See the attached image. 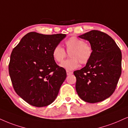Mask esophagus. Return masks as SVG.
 <instances>
[{"mask_svg": "<svg viewBox=\"0 0 128 128\" xmlns=\"http://www.w3.org/2000/svg\"><path fill=\"white\" fill-rule=\"evenodd\" d=\"M66 72H67V75H71V74H72L73 73L72 72H70V71H68V70L66 71Z\"/></svg>", "mask_w": 128, "mask_h": 128, "instance_id": "obj_1", "label": "esophagus"}]
</instances>
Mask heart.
<instances>
[{
  "label": "heart",
  "instance_id": "obj_1",
  "mask_svg": "<svg viewBox=\"0 0 128 128\" xmlns=\"http://www.w3.org/2000/svg\"><path fill=\"white\" fill-rule=\"evenodd\" d=\"M66 49L71 58L63 61L60 66L68 71L75 70L79 67L80 62L86 64L89 62L92 55V48L84 40L76 37H72L66 42ZM52 56L56 62H60L66 57V50L60 44H57L52 50Z\"/></svg>",
  "mask_w": 128,
  "mask_h": 128
}]
</instances>
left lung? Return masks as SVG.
<instances>
[{
  "instance_id": "obj_1",
  "label": "left lung",
  "mask_w": 128,
  "mask_h": 128,
  "mask_svg": "<svg viewBox=\"0 0 128 128\" xmlns=\"http://www.w3.org/2000/svg\"><path fill=\"white\" fill-rule=\"evenodd\" d=\"M80 38L88 40L92 55L85 67L74 72L76 90L84 101H104L113 94L122 73V53L114 40L105 33L91 30Z\"/></svg>"
}]
</instances>
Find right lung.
I'll list each match as a JSON object with an SVG mask.
<instances>
[{"mask_svg":"<svg viewBox=\"0 0 128 128\" xmlns=\"http://www.w3.org/2000/svg\"><path fill=\"white\" fill-rule=\"evenodd\" d=\"M66 34L46 35L30 32L12 50L9 73L16 93L38 107L56 99L67 73L52 56V50Z\"/></svg>","mask_w":128,"mask_h":128,"instance_id":"1","label":"right lung"}]
</instances>
